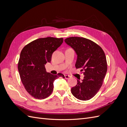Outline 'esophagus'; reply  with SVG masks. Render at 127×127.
Listing matches in <instances>:
<instances>
[{"label":"esophagus","instance_id":"obj_1","mask_svg":"<svg viewBox=\"0 0 127 127\" xmlns=\"http://www.w3.org/2000/svg\"><path fill=\"white\" fill-rule=\"evenodd\" d=\"M64 78L66 79H69L70 78V76L69 75H64Z\"/></svg>","mask_w":127,"mask_h":127}]
</instances>
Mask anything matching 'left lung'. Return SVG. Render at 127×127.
I'll return each mask as SVG.
<instances>
[{
	"instance_id": "obj_1",
	"label": "left lung",
	"mask_w": 127,
	"mask_h": 127,
	"mask_svg": "<svg viewBox=\"0 0 127 127\" xmlns=\"http://www.w3.org/2000/svg\"><path fill=\"white\" fill-rule=\"evenodd\" d=\"M64 42L77 55L76 68L84 71L83 80H77V85L71 88V93L80 100H89L100 89L105 76L107 67L105 53L98 44L84 37H70Z\"/></svg>"
}]
</instances>
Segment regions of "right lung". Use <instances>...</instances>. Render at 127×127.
<instances>
[{
  "instance_id": "add662e5",
  "label": "right lung",
  "mask_w": 127,
  "mask_h": 127,
  "mask_svg": "<svg viewBox=\"0 0 127 127\" xmlns=\"http://www.w3.org/2000/svg\"><path fill=\"white\" fill-rule=\"evenodd\" d=\"M63 38L47 37L34 40L26 45L21 52L18 69L26 91L35 98L48 97L53 90L55 79L64 76L47 72L45 64L50 63L53 52L63 43Z\"/></svg>"
}]
</instances>
